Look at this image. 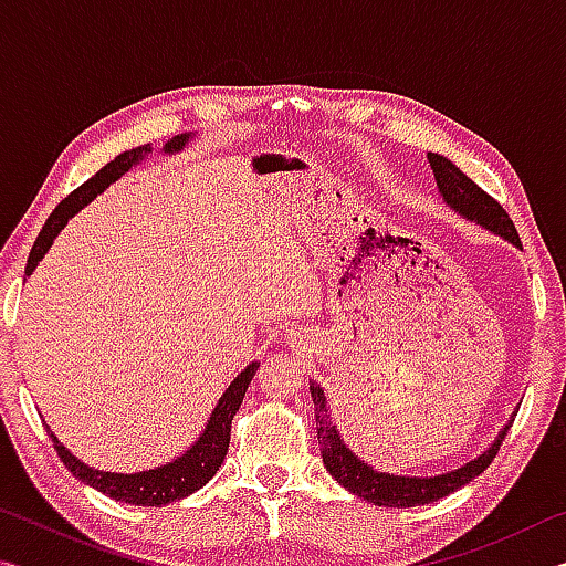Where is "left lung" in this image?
Listing matches in <instances>:
<instances>
[{"instance_id":"8db88e82","label":"left lung","mask_w":566,"mask_h":566,"mask_svg":"<svg viewBox=\"0 0 566 566\" xmlns=\"http://www.w3.org/2000/svg\"><path fill=\"white\" fill-rule=\"evenodd\" d=\"M427 159L429 165H432L439 195L444 197V202L452 207L454 212L467 217L469 222L482 224L484 229H490V232L504 237L506 242H512L514 247H522L514 222L494 197L486 195L482 187H476L474 181L469 179L457 165H452L447 157L429 151ZM310 391L314 401V415H317V439L322 447L324 467H327V472L337 479L344 490H349L352 494H357L361 500H367L377 506H397L399 510V506L439 502L442 496L457 492L459 486L469 484L492 464V459L496 457V452H500L504 437L512 427L510 421L486 452L472 459V462H467L464 467L452 469V472H444L437 476L387 474V472H377V469H371L369 464H364L361 459L354 454L347 444H344L337 427H334L329 419V407H327V397H324V389L312 381Z\"/></svg>"}]
</instances>
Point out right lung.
I'll return each mask as SVG.
<instances>
[{"mask_svg":"<svg viewBox=\"0 0 566 566\" xmlns=\"http://www.w3.org/2000/svg\"><path fill=\"white\" fill-rule=\"evenodd\" d=\"M187 142H189V134H177V137H171L167 142L165 151L175 155V151L185 149ZM149 151H151L149 145L122 151L119 157H114L109 165H104L92 179H87L82 187H76L72 195H66L62 199L60 207H56L50 214V219L44 222L40 237H36V242L30 252V260H27V270H24L27 276L34 272V266L42 262V256L50 252L52 242L56 239V234L62 232L64 224L70 222L82 207H87L94 197L102 195L112 181H117L124 171H129L137 161L149 157ZM256 369H260V361H252L242 375H237V379L227 387L224 395L219 397L212 417L207 419L205 432L199 434L197 442L191 444L185 454L171 459V462L161 467L147 469V472H134V474L102 472V469H94L90 464L80 462V459H76L70 449H66L60 439L52 434L50 427H46V434L52 437L56 454H60L64 467L70 469L76 479H82L84 484L94 486V490L112 496V500L117 502H127L134 506H165L169 502L185 500V496H189L191 492L202 490L209 479L217 474V469L222 467L227 457V447H229V434H232V419L239 411V407H242L247 387L256 375Z\"/></svg>","mask_w":566,"mask_h":566,"instance_id":"1","label":"right lung"}]
</instances>
